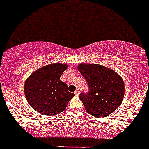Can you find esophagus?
Masks as SVG:
<instances>
[{
	"instance_id": "34e87169",
	"label": "esophagus",
	"mask_w": 149,
	"mask_h": 149,
	"mask_svg": "<svg viewBox=\"0 0 149 149\" xmlns=\"http://www.w3.org/2000/svg\"><path fill=\"white\" fill-rule=\"evenodd\" d=\"M75 95H76V96H78L79 95V94H80V91L79 90H76V91H75Z\"/></svg>"
}]
</instances>
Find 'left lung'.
Here are the masks:
<instances>
[{
	"label": "left lung",
	"instance_id": "left-lung-1",
	"mask_svg": "<svg viewBox=\"0 0 149 149\" xmlns=\"http://www.w3.org/2000/svg\"><path fill=\"white\" fill-rule=\"evenodd\" d=\"M77 68L89 86V93L79 96L88 114L101 118L120 107L125 95V83L117 72L96 63H80Z\"/></svg>",
	"mask_w": 149,
	"mask_h": 149
}]
</instances>
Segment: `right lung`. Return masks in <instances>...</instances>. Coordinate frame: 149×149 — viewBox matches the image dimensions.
<instances>
[{
	"instance_id": "right-lung-1",
	"label": "right lung",
	"mask_w": 149,
	"mask_h": 149,
	"mask_svg": "<svg viewBox=\"0 0 149 149\" xmlns=\"http://www.w3.org/2000/svg\"><path fill=\"white\" fill-rule=\"evenodd\" d=\"M68 66L66 63H51L38 68L27 78L24 95L37 112L48 116L61 113L74 97V93L68 91L66 83L60 80Z\"/></svg>"
}]
</instances>
